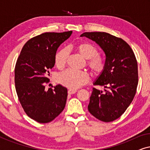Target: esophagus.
Returning a JSON list of instances; mask_svg holds the SVG:
<instances>
[{
	"mask_svg": "<svg viewBox=\"0 0 150 150\" xmlns=\"http://www.w3.org/2000/svg\"><path fill=\"white\" fill-rule=\"evenodd\" d=\"M76 91H77L76 90L69 89V90H68V91H67V93H68V94H74V93H75Z\"/></svg>",
	"mask_w": 150,
	"mask_h": 150,
	"instance_id": "esophagus-1",
	"label": "esophagus"
}]
</instances>
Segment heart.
<instances>
[{"label":"heart","mask_w":150,"mask_h":150,"mask_svg":"<svg viewBox=\"0 0 150 150\" xmlns=\"http://www.w3.org/2000/svg\"><path fill=\"white\" fill-rule=\"evenodd\" d=\"M76 50L84 58L88 59V65L96 74L101 73L104 69V59L96 55L97 48L89 43H81L77 45ZM69 52L68 49H61L55 55V64L59 68H62L66 63ZM89 81V76L84 71L68 69L59 74L57 81L64 87L71 89H76L86 84Z\"/></svg>","instance_id":"1"}]
</instances>
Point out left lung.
Here are the masks:
<instances>
[{"mask_svg":"<svg viewBox=\"0 0 150 150\" xmlns=\"http://www.w3.org/2000/svg\"><path fill=\"white\" fill-rule=\"evenodd\" d=\"M81 37L90 39L104 51V70L93 83L104 91L93 88L88 110L104 122L117 120L133 100L138 85V66L130 46L123 40L104 32H85Z\"/></svg>","mask_w":150,"mask_h":150,"instance_id":"obj_1","label":"left lung"}]
</instances>
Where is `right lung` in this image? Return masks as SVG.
Instances as JSON below:
<instances>
[{"mask_svg":"<svg viewBox=\"0 0 150 150\" xmlns=\"http://www.w3.org/2000/svg\"><path fill=\"white\" fill-rule=\"evenodd\" d=\"M72 31L44 33L28 41L15 67V85L19 101L26 115L39 123L50 122L64 109L67 88L58 85L45 89L49 70L55 64L59 46Z\"/></svg>","mask_w":150,"mask_h":150,"instance_id":"obj_1","label":"right lung"}]
</instances>
